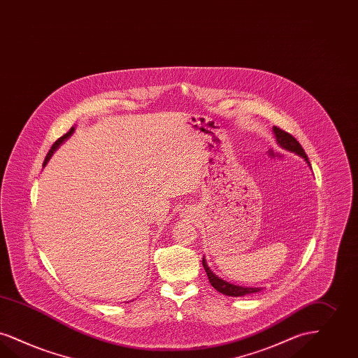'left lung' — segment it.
Here are the masks:
<instances>
[{"label": "left lung", "instance_id": "left-lung-1", "mask_svg": "<svg viewBox=\"0 0 358 358\" xmlns=\"http://www.w3.org/2000/svg\"><path fill=\"white\" fill-rule=\"evenodd\" d=\"M273 134L275 137V143H278L282 149H285L287 152H292V153H296L299 155L300 157L305 159V162L308 164V166L312 169L310 166V162H309V158L305 155V150L302 149L300 143L289 133H286L285 130L282 129L277 128V127H273ZM202 265H203V269L208 274V278H209V282L210 285L215 287L217 292L225 294V296H230V297H241V296H246V294H250V293H257L262 287H252V286H241L234 285V284H230L228 281L222 280L221 277H218L217 274L210 271V268L206 264V259L205 257L202 258Z\"/></svg>", "mask_w": 358, "mask_h": 358}]
</instances>
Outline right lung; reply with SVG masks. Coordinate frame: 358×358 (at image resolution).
Returning <instances> with one entry per match:
<instances>
[{"instance_id":"1","label":"right lung","mask_w":358,"mask_h":358,"mask_svg":"<svg viewBox=\"0 0 358 358\" xmlns=\"http://www.w3.org/2000/svg\"><path fill=\"white\" fill-rule=\"evenodd\" d=\"M73 133H74V127H73L72 129H71V130H69V131H68V133H66V134H65V136H62V137H61V138H58L57 141H56V143H53V146H52V149H50V150H49V153H48V155H46V158H45V161H43V168H45V166H46V164H48V162H49V159H50V158H52V156H53V155H55V152H56V150H57L58 148H59V146H61V145H62V143H65V141H66V140H68V138H69V137H71V136H72Z\"/></svg>"}]
</instances>
